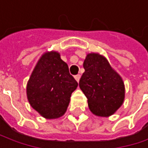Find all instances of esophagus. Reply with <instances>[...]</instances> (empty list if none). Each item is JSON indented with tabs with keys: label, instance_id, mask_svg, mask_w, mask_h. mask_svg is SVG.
<instances>
[{
	"label": "esophagus",
	"instance_id": "34e87169",
	"mask_svg": "<svg viewBox=\"0 0 148 148\" xmlns=\"http://www.w3.org/2000/svg\"><path fill=\"white\" fill-rule=\"evenodd\" d=\"M80 78H81V75H77L75 76V79L76 80V82H79L80 81Z\"/></svg>",
	"mask_w": 148,
	"mask_h": 148
}]
</instances>
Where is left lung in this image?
I'll use <instances>...</instances> for the list:
<instances>
[{
    "mask_svg": "<svg viewBox=\"0 0 148 148\" xmlns=\"http://www.w3.org/2000/svg\"><path fill=\"white\" fill-rule=\"evenodd\" d=\"M83 67L85 72L79 86L88 98L90 111L97 117H110L125 101V88L122 77L98 52L88 53Z\"/></svg>",
    "mask_w": 148,
    "mask_h": 148,
    "instance_id": "left-lung-1",
    "label": "left lung"
}]
</instances>
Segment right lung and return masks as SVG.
I'll return each mask as SVG.
<instances>
[{
    "label": "right lung",
    "mask_w": 148,
    "mask_h": 148,
    "mask_svg": "<svg viewBox=\"0 0 148 148\" xmlns=\"http://www.w3.org/2000/svg\"><path fill=\"white\" fill-rule=\"evenodd\" d=\"M78 86L60 52L45 51L39 58L26 86L29 103L46 119L66 113L72 93Z\"/></svg>",
    "instance_id": "1"
}]
</instances>
